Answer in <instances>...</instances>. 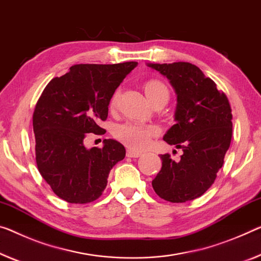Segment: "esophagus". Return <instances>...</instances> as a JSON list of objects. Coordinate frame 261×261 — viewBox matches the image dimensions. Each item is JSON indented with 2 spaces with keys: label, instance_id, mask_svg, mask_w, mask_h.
<instances>
[{
  "label": "esophagus",
  "instance_id": "obj_1",
  "mask_svg": "<svg viewBox=\"0 0 261 261\" xmlns=\"http://www.w3.org/2000/svg\"><path fill=\"white\" fill-rule=\"evenodd\" d=\"M127 156L128 158H139V156H141V153H140V151H136L134 149H130V148H128Z\"/></svg>",
  "mask_w": 261,
  "mask_h": 261
}]
</instances>
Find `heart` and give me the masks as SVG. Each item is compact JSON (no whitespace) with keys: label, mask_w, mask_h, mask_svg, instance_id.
I'll return each instance as SVG.
<instances>
[{"label":"heart","mask_w":261,"mask_h":261,"mask_svg":"<svg viewBox=\"0 0 261 261\" xmlns=\"http://www.w3.org/2000/svg\"><path fill=\"white\" fill-rule=\"evenodd\" d=\"M143 89L150 101L162 94L169 95V91H168L167 86L158 79L148 80V82L143 84ZM118 98L119 93L114 92L110 99V103H108V107H110L111 111H113L117 107ZM156 134H158V129L154 126L140 125V123L135 122L121 123V125L115 127L114 129L115 138L135 150L144 149L149 144L151 138Z\"/></svg>","instance_id":"obj_1"}]
</instances>
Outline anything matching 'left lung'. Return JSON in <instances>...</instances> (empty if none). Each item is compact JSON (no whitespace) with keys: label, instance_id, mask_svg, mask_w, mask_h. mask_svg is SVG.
I'll list each match as a JSON object with an SVG mask.
<instances>
[{"label":"left lung","instance_id":"8db88e82","mask_svg":"<svg viewBox=\"0 0 261 261\" xmlns=\"http://www.w3.org/2000/svg\"><path fill=\"white\" fill-rule=\"evenodd\" d=\"M166 75L177 94L174 126L163 140L181 148V160L161 155L162 168L151 182L160 197L184 203L202 196L223 167L232 138V110L224 92L194 64H148Z\"/></svg>","mask_w":261,"mask_h":261}]
</instances>
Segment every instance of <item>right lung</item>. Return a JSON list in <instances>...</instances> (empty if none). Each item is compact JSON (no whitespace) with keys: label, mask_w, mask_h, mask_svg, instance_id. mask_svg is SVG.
<instances>
[{"label":"right lung","mask_w":261,"mask_h":261,"mask_svg":"<svg viewBox=\"0 0 261 261\" xmlns=\"http://www.w3.org/2000/svg\"><path fill=\"white\" fill-rule=\"evenodd\" d=\"M136 62L78 64L47 84L36 103L33 126L36 163L42 177L59 198L73 204L98 199L112 168L126 155L115 140L87 149L89 133H106L105 121L112 94Z\"/></svg>","instance_id":"obj_1"}]
</instances>
